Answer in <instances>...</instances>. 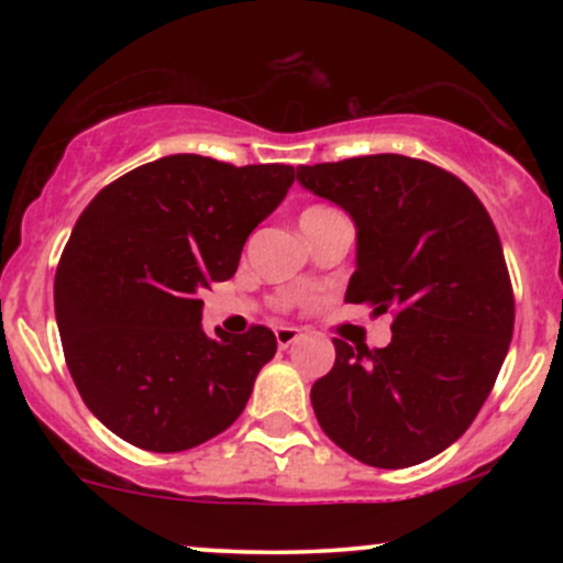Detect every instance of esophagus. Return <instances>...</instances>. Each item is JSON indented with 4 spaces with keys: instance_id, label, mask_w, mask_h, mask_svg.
I'll use <instances>...</instances> for the list:
<instances>
[{
    "instance_id": "esophagus-1",
    "label": "esophagus",
    "mask_w": 563,
    "mask_h": 563,
    "mask_svg": "<svg viewBox=\"0 0 563 563\" xmlns=\"http://www.w3.org/2000/svg\"><path fill=\"white\" fill-rule=\"evenodd\" d=\"M275 339H277V346L288 349L301 339V333H299V328H294V325H277L275 328Z\"/></svg>"
}]
</instances>
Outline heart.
Instances as JSON below:
<instances>
[{"mask_svg": "<svg viewBox=\"0 0 563 563\" xmlns=\"http://www.w3.org/2000/svg\"><path fill=\"white\" fill-rule=\"evenodd\" d=\"M333 211L335 209H331V206H309V209H303V214H301V228H303V224H312L322 217L333 214Z\"/></svg>", "mask_w": 563, "mask_h": 563, "instance_id": "1", "label": "heart"}]
</instances>
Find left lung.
Returning a JSON list of instances; mask_svg holds the SVG:
<instances>
[{
    "label": "left lung",
    "mask_w": 563,
    "mask_h": 563,
    "mask_svg": "<svg viewBox=\"0 0 563 563\" xmlns=\"http://www.w3.org/2000/svg\"><path fill=\"white\" fill-rule=\"evenodd\" d=\"M314 196L357 224L349 303L391 314V344L333 339L314 380L328 437L376 468H407L448 450L493 391L514 335V288L482 200L455 174L378 153L296 169Z\"/></svg>",
    "instance_id": "left-lung-1"
}]
</instances>
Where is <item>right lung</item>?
<instances>
[{
    "mask_svg": "<svg viewBox=\"0 0 563 563\" xmlns=\"http://www.w3.org/2000/svg\"><path fill=\"white\" fill-rule=\"evenodd\" d=\"M290 185L294 166L179 153L106 185L81 211L57 264L55 318L84 405L115 437L179 452L241 416L275 333L206 335L198 294L235 275L245 238Z\"/></svg>",
    "mask_w": 563,
    "mask_h": 563,
    "instance_id": "1",
    "label": "right lung"
}]
</instances>
